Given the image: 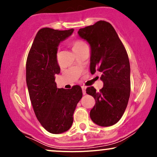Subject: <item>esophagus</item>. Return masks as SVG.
<instances>
[{"instance_id":"34e87169","label":"esophagus","mask_w":157,"mask_h":157,"mask_svg":"<svg viewBox=\"0 0 157 157\" xmlns=\"http://www.w3.org/2000/svg\"><path fill=\"white\" fill-rule=\"evenodd\" d=\"M86 86H82V94H86Z\"/></svg>"}]
</instances>
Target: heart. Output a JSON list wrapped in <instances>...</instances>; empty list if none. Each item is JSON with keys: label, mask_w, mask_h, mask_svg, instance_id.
Listing matches in <instances>:
<instances>
[{"label": "heart", "mask_w": 157, "mask_h": 157, "mask_svg": "<svg viewBox=\"0 0 157 157\" xmlns=\"http://www.w3.org/2000/svg\"><path fill=\"white\" fill-rule=\"evenodd\" d=\"M71 46H72L73 51L75 52L76 50L78 49V48H80L82 47V46H85V45H87V44H86L83 40H82L76 39V40H74L71 41Z\"/></svg>", "instance_id": "obj_1"}]
</instances>
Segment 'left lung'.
I'll return each mask as SVG.
<instances>
[{"label": "left lung", "mask_w": 157, "mask_h": 157, "mask_svg": "<svg viewBox=\"0 0 157 157\" xmlns=\"http://www.w3.org/2000/svg\"><path fill=\"white\" fill-rule=\"evenodd\" d=\"M79 35L91 46L90 71L102 73L103 87L97 92L91 86L86 93L94 98L90 117L103 127L117 122L125 112L131 92L130 63L127 52L112 25L104 21L80 29Z\"/></svg>", "instance_id": "1"}]
</instances>
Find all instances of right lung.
Listing matches in <instances>:
<instances>
[{
	"label": "right lung",
	"mask_w": 157,
	"mask_h": 157,
	"mask_svg": "<svg viewBox=\"0 0 157 157\" xmlns=\"http://www.w3.org/2000/svg\"><path fill=\"white\" fill-rule=\"evenodd\" d=\"M73 32V29H41L27 57L26 84L32 107L41 125L52 134H61L71 128L73 113L82 97L80 86L58 89L55 82V75L60 71L57 46Z\"/></svg>",
	"instance_id": "add662e5"
}]
</instances>
